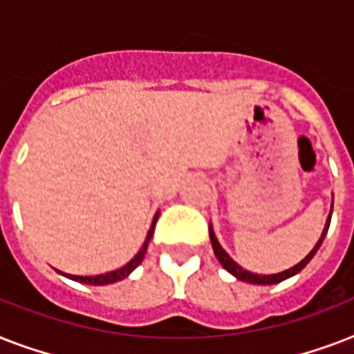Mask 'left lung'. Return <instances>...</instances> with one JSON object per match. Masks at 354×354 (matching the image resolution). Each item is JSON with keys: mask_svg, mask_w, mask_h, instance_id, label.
I'll list each match as a JSON object with an SVG mask.
<instances>
[{"mask_svg": "<svg viewBox=\"0 0 354 354\" xmlns=\"http://www.w3.org/2000/svg\"><path fill=\"white\" fill-rule=\"evenodd\" d=\"M329 224H330V215L329 218H327V224H325V230L324 233H322V236H319L318 244L314 246V250L310 253H308L307 257L303 259L301 263L296 264V266H292V268L285 270V272H281V274H272V275H261V274H252V272H248V270L241 268L239 264L233 261L230 255H227L224 250H222V246L218 244V241H216L215 233H213V227H211L209 224V239H211V244H213V252H215L216 259L221 261V264L224 266V268L230 272V274H233L236 277V279L241 281H246V283H253V285H274V283H279V281H285L288 279V277H292V275H296L297 272H301L305 266H307L308 263H310V259L316 255V252L319 250V246H322V242H324L325 235H327V232H329Z\"/></svg>", "mask_w": 354, "mask_h": 354, "instance_id": "8db88e82", "label": "left lung"}]
</instances>
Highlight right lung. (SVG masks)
Listing matches in <instances>:
<instances>
[{"label": "right lung", "instance_id": "1", "mask_svg": "<svg viewBox=\"0 0 354 354\" xmlns=\"http://www.w3.org/2000/svg\"><path fill=\"white\" fill-rule=\"evenodd\" d=\"M156 221H158V215H156L154 221H152V226H150V230H149V235H147V239H145L143 246H141L139 253L132 259V261H130V263L124 264L122 268L113 270V272H108V274H101V275H69V274H66V275H68L69 279L80 281V283H86V285H108V283H115V281L124 279V277H127V275L130 274V272H132V270L136 268V266H138L141 261H143L145 253H147V248H149L150 236H152V233H154Z\"/></svg>", "mask_w": 354, "mask_h": 354}]
</instances>
